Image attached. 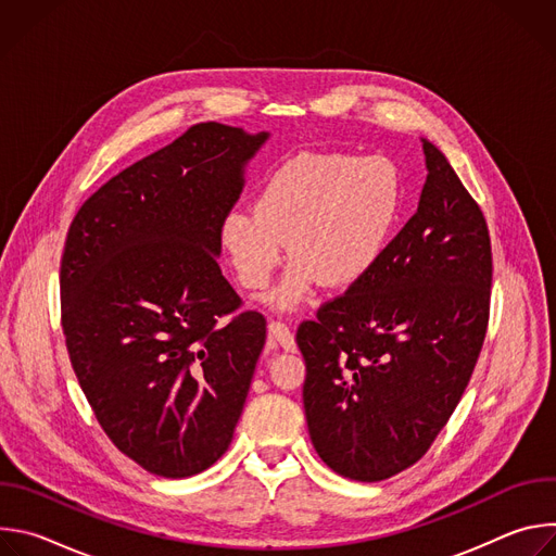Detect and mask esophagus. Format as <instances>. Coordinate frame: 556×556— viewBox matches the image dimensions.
Segmentation results:
<instances>
[{
  "label": "esophagus",
  "mask_w": 556,
  "mask_h": 556,
  "mask_svg": "<svg viewBox=\"0 0 556 556\" xmlns=\"http://www.w3.org/2000/svg\"><path fill=\"white\" fill-rule=\"evenodd\" d=\"M268 332H270V337H273L286 352H294V350H296L294 334H292L290 326H286L283 321H270V324H268Z\"/></svg>",
  "instance_id": "esophagus-1"
}]
</instances>
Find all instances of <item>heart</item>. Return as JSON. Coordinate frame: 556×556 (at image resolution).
Segmentation results:
<instances>
[{
  "label": "heart",
  "instance_id": "1",
  "mask_svg": "<svg viewBox=\"0 0 556 556\" xmlns=\"http://www.w3.org/2000/svg\"><path fill=\"white\" fill-rule=\"evenodd\" d=\"M405 202L403 169L389 155L301 151L262 178L255 206L222 215L217 237L251 290L268 286L290 249L294 257L266 303L292 309L321 283L350 288L371 275L399 232Z\"/></svg>",
  "mask_w": 556,
  "mask_h": 556
}]
</instances>
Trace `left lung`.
<instances>
[{"mask_svg": "<svg viewBox=\"0 0 556 556\" xmlns=\"http://www.w3.org/2000/svg\"><path fill=\"white\" fill-rule=\"evenodd\" d=\"M418 211L363 281L296 330L303 407L319 457L380 482L433 444L478 363L493 281L486 219L422 138Z\"/></svg>", "mask_w": 556, "mask_h": 556, "instance_id": "left-lung-1", "label": "left lung"}]
</instances>
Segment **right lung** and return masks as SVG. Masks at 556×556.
<instances>
[{"instance_id":"add662e5","label":"right lung","mask_w":556,"mask_h":556,"mask_svg":"<svg viewBox=\"0 0 556 556\" xmlns=\"http://www.w3.org/2000/svg\"><path fill=\"white\" fill-rule=\"evenodd\" d=\"M268 131L198 123L105 182L70 224L61 324L74 374L110 440L161 478L228 448L266 343L217 257L222 215Z\"/></svg>"}]
</instances>
